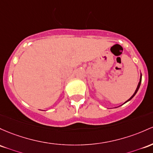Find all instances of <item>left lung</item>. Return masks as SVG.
Instances as JSON below:
<instances>
[{"instance_id":"1","label":"left lung","mask_w":153,"mask_h":153,"mask_svg":"<svg viewBox=\"0 0 153 153\" xmlns=\"http://www.w3.org/2000/svg\"><path fill=\"white\" fill-rule=\"evenodd\" d=\"M141 82H142V73H141V74H140V78H139V82L138 85H137V89H136V90H135V92H134V94H133V95H132V96H131V97H130V98H129V99H128V100H127V101H126L125 102H124V103H123V104L126 103V102H128V101H130V100H131V99H132V98H133V97H134V96H135V95H136V94H137V91H138V90H139V87H140V85H141Z\"/></svg>"}]
</instances>
